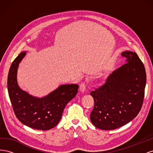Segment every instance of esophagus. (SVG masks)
<instances>
[{
	"instance_id": "1",
	"label": "esophagus",
	"mask_w": 153,
	"mask_h": 153,
	"mask_svg": "<svg viewBox=\"0 0 153 153\" xmlns=\"http://www.w3.org/2000/svg\"><path fill=\"white\" fill-rule=\"evenodd\" d=\"M85 89H86V84L85 83H82V84H80V91L82 92H84L85 91Z\"/></svg>"
}]
</instances>
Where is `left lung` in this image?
Returning <instances> with one entry per match:
<instances>
[{
    "mask_svg": "<svg viewBox=\"0 0 153 153\" xmlns=\"http://www.w3.org/2000/svg\"><path fill=\"white\" fill-rule=\"evenodd\" d=\"M126 63L108 76L105 84L91 92L94 101L90 119L103 130L124 126L139 113L143 104L146 73L137 54L131 51L121 53Z\"/></svg>",
    "mask_w": 153,
    "mask_h": 153,
    "instance_id": "left-lung-1",
    "label": "left lung"
}]
</instances>
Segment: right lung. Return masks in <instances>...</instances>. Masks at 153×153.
<instances>
[{
    "mask_svg": "<svg viewBox=\"0 0 153 153\" xmlns=\"http://www.w3.org/2000/svg\"><path fill=\"white\" fill-rule=\"evenodd\" d=\"M21 52L11 64L7 77V90L13 109L18 119L26 126L39 130L54 128L61 120L66 105L75 97L78 85L66 84L39 98L22 90L17 83L19 64L25 57Z\"/></svg>",
    "mask_w": 153,
    "mask_h": 153,
    "instance_id": "1",
    "label": "right lung"
}]
</instances>
